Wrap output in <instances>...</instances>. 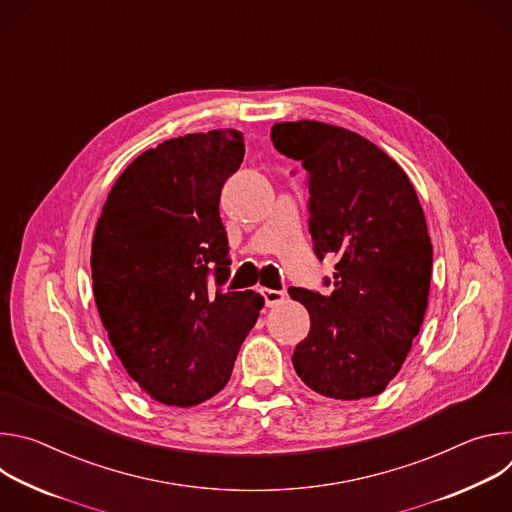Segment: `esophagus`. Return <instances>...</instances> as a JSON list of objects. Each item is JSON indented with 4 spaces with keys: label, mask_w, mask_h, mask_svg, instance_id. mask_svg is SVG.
Instances as JSON below:
<instances>
[{
    "label": "esophagus",
    "mask_w": 512,
    "mask_h": 512,
    "mask_svg": "<svg viewBox=\"0 0 512 512\" xmlns=\"http://www.w3.org/2000/svg\"><path fill=\"white\" fill-rule=\"evenodd\" d=\"M261 294H263V298H265V304H267V308H273V306H277V304H281L283 300H285V291H281V289H261Z\"/></svg>",
    "instance_id": "34e87169"
}]
</instances>
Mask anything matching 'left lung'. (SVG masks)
Instances as JSON below:
<instances>
[{
	"instance_id": "1",
	"label": "left lung",
	"mask_w": 512,
	"mask_h": 512,
	"mask_svg": "<svg viewBox=\"0 0 512 512\" xmlns=\"http://www.w3.org/2000/svg\"><path fill=\"white\" fill-rule=\"evenodd\" d=\"M275 150L306 170L314 253L336 257L320 294L289 287L310 312L291 362L320 395H379L399 373L427 308L431 241L407 174L375 143L320 121L275 123Z\"/></svg>"
}]
</instances>
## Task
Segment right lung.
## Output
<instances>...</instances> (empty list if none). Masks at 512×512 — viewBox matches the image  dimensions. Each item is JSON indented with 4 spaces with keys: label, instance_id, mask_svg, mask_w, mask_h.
Returning <instances> with one entry per match:
<instances>
[{
    "label": "right lung",
    "instance_id": "right-lung-1",
    "mask_svg": "<svg viewBox=\"0 0 512 512\" xmlns=\"http://www.w3.org/2000/svg\"><path fill=\"white\" fill-rule=\"evenodd\" d=\"M243 156L233 129L168 139L127 166L95 229L101 322L129 377L166 405H198L229 383L265 304L223 289L231 257L218 202Z\"/></svg>",
    "mask_w": 512,
    "mask_h": 512
}]
</instances>
